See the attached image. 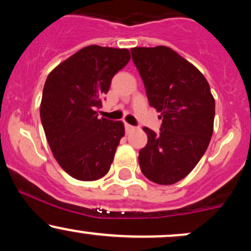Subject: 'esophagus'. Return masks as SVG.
Listing matches in <instances>:
<instances>
[{"mask_svg":"<svg viewBox=\"0 0 251 251\" xmlns=\"http://www.w3.org/2000/svg\"><path fill=\"white\" fill-rule=\"evenodd\" d=\"M134 127L132 125H129V124H127V123H125V129H126V132H128V131H131V129H133Z\"/></svg>","mask_w":251,"mask_h":251,"instance_id":"1","label":"esophagus"}]
</instances>
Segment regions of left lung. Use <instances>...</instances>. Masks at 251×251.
Instances as JSON below:
<instances>
[{
  "instance_id": "1",
  "label": "left lung",
  "mask_w": 251,
  "mask_h": 251,
  "mask_svg": "<svg viewBox=\"0 0 251 251\" xmlns=\"http://www.w3.org/2000/svg\"><path fill=\"white\" fill-rule=\"evenodd\" d=\"M150 106L162 113L159 133L148 127L139 151L146 178L162 185L177 183L200 162L214 131L215 99L203 74L165 46L131 50Z\"/></svg>"
}]
</instances>
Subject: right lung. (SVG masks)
I'll return each instance as SVG.
<instances>
[{"mask_svg":"<svg viewBox=\"0 0 251 251\" xmlns=\"http://www.w3.org/2000/svg\"><path fill=\"white\" fill-rule=\"evenodd\" d=\"M129 57L127 50L87 46L47 76L41 123L54 158L75 179L97 180L111 168L125 127L122 122L99 119L97 109L102 106L112 77Z\"/></svg>","mask_w":251,"mask_h":251,"instance_id":"add662e5","label":"right lung"}]
</instances>
